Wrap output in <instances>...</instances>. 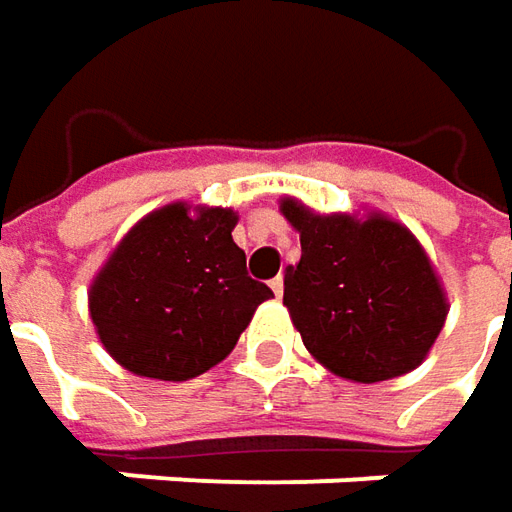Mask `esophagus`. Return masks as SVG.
<instances>
[{"label":"esophagus","mask_w":512,"mask_h":512,"mask_svg":"<svg viewBox=\"0 0 512 512\" xmlns=\"http://www.w3.org/2000/svg\"><path fill=\"white\" fill-rule=\"evenodd\" d=\"M269 286H272L274 297H283V277H274V280H272V283H269Z\"/></svg>","instance_id":"obj_1"}]
</instances>
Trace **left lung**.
Segmentation results:
<instances>
[{
	"mask_svg": "<svg viewBox=\"0 0 512 512\" xmlns=\"http://www.w3.org/2000/svg\"><path fill=\"white\" fill-rule=\"evenodd\" d=\"M280 212L303 249L286 269L283 306L311 357L365 385L422 365L448 294L414 232L382 212L320 215L297 198H280Z\"/></svg>",
	"mask_w": 512,
	"mask_h": 512,
	"instance_id": "1",
	"label": "left lung"
}]
</instances>
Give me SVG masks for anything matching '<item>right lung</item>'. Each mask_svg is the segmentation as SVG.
<instances>
[{
  "mask_svg": "<svg viewBox=\"0 0 512 512\" xmlns=\"http://www.w3.org/2000/svg\"><path fill=\"white\" fill-rule=\"evenodd\" d=\"M238 212L175 201L144 215L90 283L107 354L138 377L184 382L229 357L272 297L232 240Z\"/></svg>",
  "mask_w": 512,
  "mask_h": 512,
  "instance_id": "add662e5",
  "label": "right lung"
}]
</instances>
